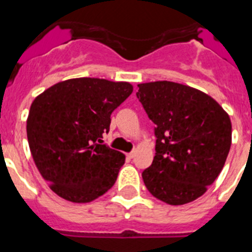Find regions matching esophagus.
Instances as JSON below:
<instances>
[{
  "instance_id": "esophagus-1",
  "label": "esophagus",
  "mask_w": 252,
  "mask_h": 252,
  "mask_svg": "<svg viewBox=\"0 0 252 252\" xmlns=\"http://www.w3.org/2000/svg\"><path fill=\"white\" fill-rule=\"evenodd\" d=\"M134 156H135V152H130V153H128V155H126V157H128L129 159L134 158Z\"/></svg>"
}]
</instances>
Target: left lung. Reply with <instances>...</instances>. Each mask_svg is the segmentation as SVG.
<instances>
[{"label":"left lung","instance_id":"8db88e82","mask_svg":"<svg viewBox=\"0 0 252 252\" xmlns=\"http://www.w3.org/2000/svg\"><path fill=\"white\" fill-rule=\"evenodd\" d=\"M137 97L156 124V156L142 172L155 198L192 202L222 171L232 142L228 114L207 94L171 81L138 85Z\"/></svg>","mask_w":252,"mask_h":252}]
</instances>
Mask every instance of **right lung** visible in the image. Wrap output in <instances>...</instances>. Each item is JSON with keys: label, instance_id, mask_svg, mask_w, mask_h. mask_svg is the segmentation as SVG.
<instances>
[{"label": "right lung", "instance_id": "add662e5", "mask_svg": "<svg viewBox=\"0 0 252 252\" xmlns=\"http://www.w3.org/2000/svg\"><path fill=\"white\" fill-rule=\"evenodd\" d=\"M132 93L129 82L81 77L35 97L26 120L30 152L57 195L89 203L115 184L126 156L100 143L111 113Z\"/></svg>", "mask_w": 252, "mask_h": 252}]
</instances>
